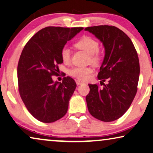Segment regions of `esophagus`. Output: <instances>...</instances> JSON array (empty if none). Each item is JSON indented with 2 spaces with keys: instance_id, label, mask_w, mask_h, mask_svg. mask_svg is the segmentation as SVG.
Segmentation results:
<instances>
[{
  "instance_id": "obj_1",
  "label": "esophagus",
  "mask_w": 153,
  "mask_h": 153,
  "mask_svg": "<svg viewBox=\"0 0 153 153\" xmlns=\"http://www.w3.org/2000/svg\"><path fill=\"white\" fill-rule=\"evenodd\" d=\"M84 82H82L79 81V80H76V84L77 85H80V84H82Z\"/></svg>"
}]
</instances>
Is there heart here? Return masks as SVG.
<instances>
[{
  "instance_id": "b5f03b06",
  "label": "heart",
  "mask_w": 153,
  "mask_h": 153,
  "mask_svg": "<svg viewBox=\"0 0 153 153\" xmlns=\"http://www.w3.org/2000/svg\"><path fill=\"white\" fill-rule=\"evenodd\" d=\"M77 49L83 50L88 53V60L94 65L101 62L102 53L99 49V42L95 38L90 36H84L75 44ZM60 56L64 63L69 64L71 61V50L67 47H64L60 51ZM69 75L80 80H86L93 73V69L89 67H76L69 71Z\"/></svg>"
}]
</instances>
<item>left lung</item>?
Returning a JSON list of instances; mask_svg holds the SVG:
<instances>
[{
  "label": "left lung",
  "instance_id": "left-lung-1",
  "mask_svg": "<svg viewBox=\"0 0 153 153\" xmlns=\"http://www.w3.org/2000/svg\"><path fill=\"white\" fill-rule=\"evenodd\" d=\"M84 30L96 36L105 49L97 75L103 86L88 84V110L97 120L113 122L126 112L137 91L140 73L137 53L128 36L115 26L88 27Z\"/></svg>",
  "mask_w": 153,
  "mask_h": 153
}]
</instances>
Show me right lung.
I'll return each mask as SVG.
<instances>
[{"label": "right lung", "instance_id": "add662e5", "mask_svg": "<svg viewBox=\"0 0 153 153\" xmlns=\"http://www.w3.org/2000/svg\"><path fill=\"white\" fill-rule=\"evenodd\" d=\"M83 27H47L31 37L18 64V91L27 110L40 122L51 123L65 115L76 88L75 80L64 77L53 82L62 64L60 51Z\"/></svg>", "mask_w": 153, "mask_h": 153}]
</instances>
